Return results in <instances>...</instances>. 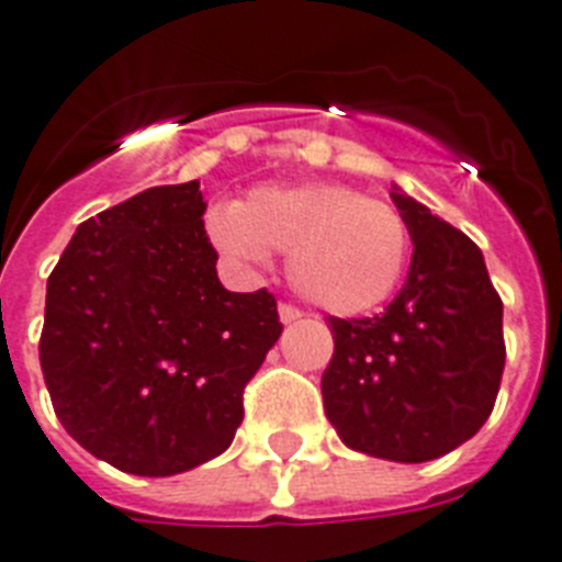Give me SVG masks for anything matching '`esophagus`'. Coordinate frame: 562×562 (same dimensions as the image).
<instances>
[{
  "instance_id": "34e87169",
  "label": "esophagus",
  "mask_w": 562,
  "mask_h": 562,
  "mask_svg": "<svg viewBox=\"0 0 562 562\" xmlns=\"http://www.w3.org/2000/svg\"><path fill=\"white\" fill-rule=\"evenodd\" d=\"M300 317H303V311H300V308H294V305H285V303L280 305V323L282 325L296 323V319H300Z\"/></svg>"
}]
</instances>
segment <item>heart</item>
Masks as SVG:
<instances>
[{
  "instance_id": "obj_1",
  "label": "heart",
  "mask_w": 562,
  "mask_h": 562,
  "mask_svg": "<svg viewBox=\"0 0 562 562\" xmlns=\"http://www.w3.org/2000/svg\"><path fill=\"white\" fill-rule=\"evenodd\" d=\"M209 234L239 266L266 268L271 251L289 254L291 285L342 317L385 303L408 259L403 216L334 182L257 188L239 209L211 211Z\"/></svg>"
}]
</instances>
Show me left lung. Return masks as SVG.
Segmentation results:
<instances>
[{"mask_svg":"<svg viewBox=\"0 0 562 562\" xmlns=\"http://www.w3.org/2000/svg\"><path fill=\"white\" fill-rule=\"evenodd\" d=\"M391 200L414 243L394 303L374 317H331L325 417L348 449L426 463L463 446L494 408L506 366L503 303L483 251L400 186Z\"/></svg>","mask_w":562,"mask_h":562,"instance_id":"obj_1","label":"left lung"}]
</instances>
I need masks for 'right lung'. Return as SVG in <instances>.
I'll return each instance as SVG.
<instances>
[{
  "label": "right lung",
  "mask_w": 562,
  "mask_h": 562,
  "mask_svg": "<svg viewBox=\"0 0 562 562\" xmlns=\"http://www.w3.org/2000/svg\"><path fill=\"white\" fill-rule=\"evenodd\" d=\"M200 179L91 216L48 277L40 362L65 431L113 469L171 477L223 454L280 339L266 289L216 277Z\"/></svg>",
  "instance_id": "1"
}]
</instances>
